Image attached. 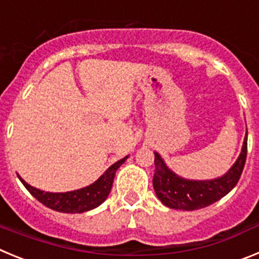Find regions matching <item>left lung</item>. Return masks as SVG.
<instances>
[{
    "label": "left lung",
    "instance_id": "8db88e82",
    "mask_svg": "<svg viewBox=\"0 0 259 259\" xmlns=\"http://www.w3.org/2000/svg\"><path fill=\"white\" fill-rule=\"evenodd\" d=\"M248 132L237 161L227 174L211 180H188L176 175L166 166L158 153H154V187L157 197L167 207L175 210H198L217 202L230 193L240 180L246 161Z\"/></svg>",
    "mask_w": 259,
    "mask_h": 259
}]
</instances>
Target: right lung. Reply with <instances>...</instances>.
<instances>
[{
    "label": "right lung",
    "instance_id": "obj_1",
    "mask_svg": "<svg viewBox=\"0 0 259 259\" xmlns=\"http://www.w3.org/2000/svg\"><path fill=\"white\" fill-rule=\"evenodd\" d=\"M128 158H122L120 161L115 162L114 164L105 171L104 175L98 180H96L93 184L88 185L85 188L77 189V191L65 192V193H52V192L40 191L37 188H33L28 183L18 175L20 182L26 187L27 191L33 196L37 201H40L42 205L52 210H56L59 212H84L88 210H92L95 207L100 206L102 202L107 198L111 187H113L114 176H115L116 170L124 163V161Z\"/></svg>",
    "mask_w": 259,
    "mask_h": 259
}]
</instances>
